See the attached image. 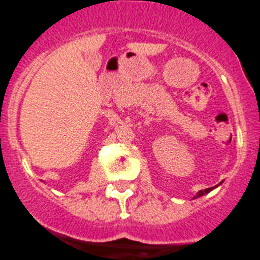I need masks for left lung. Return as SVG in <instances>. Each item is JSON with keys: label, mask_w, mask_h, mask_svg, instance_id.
<instances>
[{"label": "left lung", "mask_w": 260, "mask_h": 260, "mask_svg": "<svg viewBox=\"0 0 260 260\" xmlns=\"http://www.w3.org/2000/svg\"><path fill=\"white\" fill-rule=\"evenodd\" d=\"M212 189V188H208V189H204V190H200L199 193H197V196L196 197H200V196H203L204 193H208V192H209V190Z\"/></svg>", "instance_id": "obj_1"}]
</instances>
